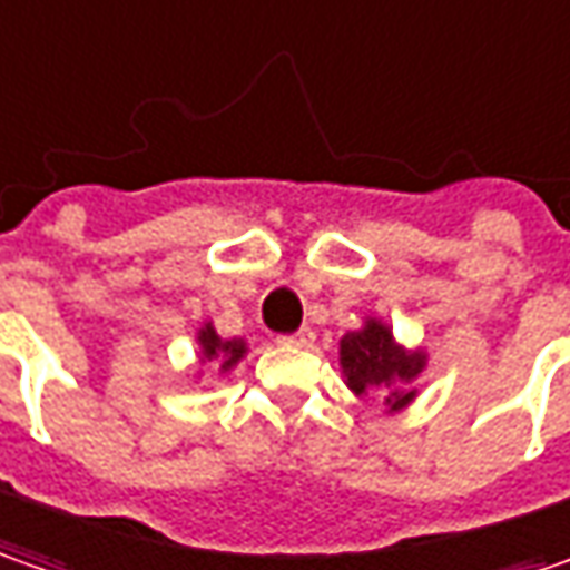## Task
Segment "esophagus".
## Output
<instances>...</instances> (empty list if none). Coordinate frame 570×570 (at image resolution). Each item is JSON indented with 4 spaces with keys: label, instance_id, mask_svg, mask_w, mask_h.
Segmentation results:
<instances>
[{
    "label": "esophagus",
    "instance_id": "1",
    "mask_svg": "<svg viewBox=\"0 0 570 570\" xmlns=\"http://www.w3.org/2000/svg\"><path fill=\"white\" fill-rule=\"evenodd\" d=\"M315 341V331L312 327H299V331H293V334H281L277 337V344L284 346H308Z\"/></svg>",
    "mask_w": 570,
    "mask_h": 570
}]
</instances>
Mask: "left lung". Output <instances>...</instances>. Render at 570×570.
<instances>
[{
    "label": "left lung",
    "instance_id": "left-lung-1",
    "mask_svg": "<svg viewBox=\"0 0 570 570\" xmlns=\"http://www.w3.org/2000/svg\"><path fill=\"white\" fill-rule=\"evenodd\" d=\"M341 368L346 387L363 397L368 391H382L384 406L397 413L416 397L413 382L425 368L422 350H403L391 327L379 318H365L360 331H350L341 337Z\"/></svg>",
    "mask_w": 570,
    "mask_h": 570
}]
</instances>
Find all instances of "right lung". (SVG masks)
Returning <instances> with one entry per match:
<instances>
[{"label": "right lung", "instance_id": "right-lung-1", "mask_svg": "<svg viewBox=\"0 0 570 570\" xmlns=\"http://www.w3.org/2000/svg\"><path fill=\"white\" fill-rule=\"evenodd\" d=\"M198 356H202V363H220V372H229L233 365L246 356V341H224L214 331V324L207 322L198 331Z\"/></svg>", "mask_w": 570, "mask_h": 570}]
</instances>
